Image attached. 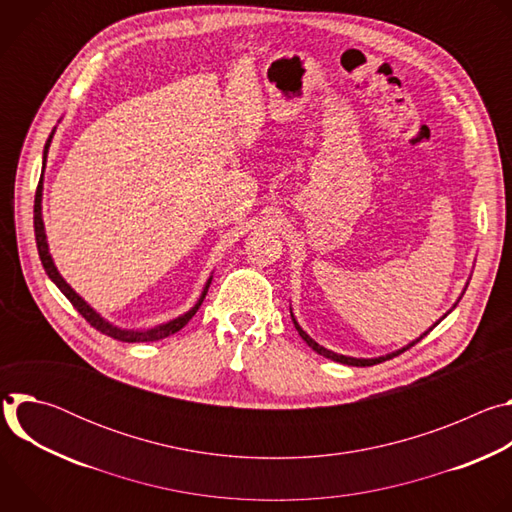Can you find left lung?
I'll return each mask as SVG.
<instances>
[{
	"label": "left lung",
	"instance_id": "obj_1",
	"mask_svg": "<svg viewBox=\"0 0 512 512\" xmlns=\"http://www.w3.org/2000/svg\"><path fill=\"white\" fill-rule=\"evenodd\" d=\"M291 320H294V316H291ZM294 326L298 328V332H300V336L306 340V344L310 346V348H314L318 354H322V356H326V358H330V360H336V362H342V364H350V367H373V364H379V362H383V360H389V358H393V356H399L401 352H405L407 348H411V346H415L423 336H427V332L421 336V338H417L415 342H411L409 346H405L403 350H397V352H393V354H387V356H379V358H350V356H342V354H336V352H330V350H326L324 346H320V344H316L300 326H298V322L294 320Z\"/></svg>",
	"mask_w": 512,
	"mask_h": 512
}]
</instances>
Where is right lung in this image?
Here are the masks:
<instances>
[{"mask_svg":"<svg viewBox=\"0 0 512 512\" xmlns=\"http://www.w3.org/2000/svg\"><path fill=\"white\" fill-rule=\"evenodd\" d=\"M52 133H54V131H52ZM52 133H50V137H48V141H46V148H44V162H46V154H48V145H50ZM40 200H42V182H38L36 196H34V233H36V247H38L40 261H42V265H44L48 277L58 285V289L68 298V302L77 308V312H79L95 330H99L101 334L111 336V338H115V340H121V342H156V340L168 338L170 334L182 330V328L190 322V318L198 312L200 304H202L204 298H206V291H208L210 279H208V283H206V287H204V291H202V296H200L198 304H196L188 314H184V316H180V318H176V320H172V322H168V324H164V326H158V328L148 330V332H133V330H119V328L111 326L109 322H105L101 316H97V314L75 294V291H72V287H70V285L60 277V273L56 271V267H54V263H52V259H50V253H48V245H46V235H44V225H42V212H40Z\"/></svg>","mask_w":512,"mask_h":512,"instance_id":"right-lung-1","label":"right lung"}]
</instances>
